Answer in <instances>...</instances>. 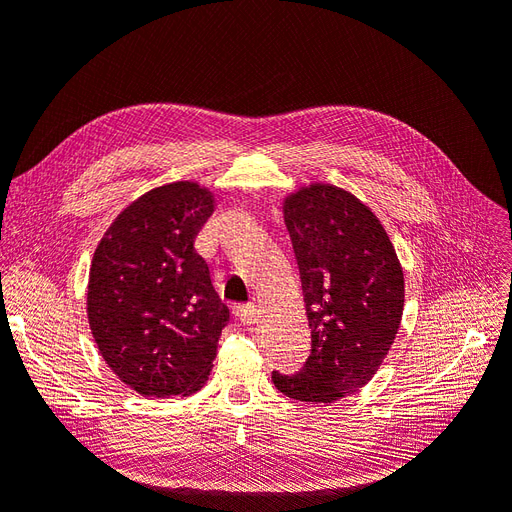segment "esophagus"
I'll list each match as a JSON object with an SVG mask.
<instances>
[{
    "instance_id": "1",
    "label": "esophagus",
    "mask_w": 512,
    "mask_h": 512,
    "mask_svg": "<svg viewBox=\"0 0 512 512\" xmlns=\"http://www.w3.org/2000/svg\"><path fill=\"white\" fill-rule=\"evenodd\" d=\"M235 314L241 320V324H247V327H250V324L256 322V305H252V303L250 305H237Z\"/></svg>"
}]
</instances>
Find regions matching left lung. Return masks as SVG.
<instances>
[{"label": "left lung", "mask_w": 512, "mask_h": 512, "mask_svg": "<svg viewBox=\"0 0 512 512\" xmlns=\"http://www.w3.org/2000/svg\"><path fill=\"white\" fill-rule=\"evenodd\" d=\"M301 273L312 354L294 376L273 371L286 397L333 404L374 378L404 314V271L384 226L359 198L309 183L284 198Z\"/></svg>", "instance_id": "obj_1"}]
</instances>
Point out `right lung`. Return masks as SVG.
<instances>
[{"label":"right lung","mask_w":512,"mask_h":512,"mask_svg":"<svg viewBox=\"0 0 512 512\" xmlns=\"http://www.w3.org/2000/svg\"><path fill=\"white\" fill-rule=\"evenodd\" d=\"M215 198L196 181L153 188L123 209L96 247L87 318L113 374L145 397L203 389L228 307L194 239Z\"/></svg>","instance_id":"add662e5"}]
</instances>
